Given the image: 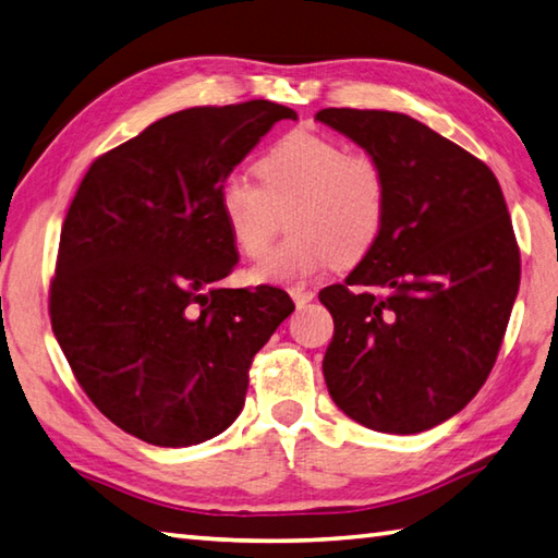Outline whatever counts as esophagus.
Instances as JSON below:
<instances>
[{
	"label": "esophagus",
	"instance_id": "esophagus-1",
	"mask_svg": "<svg viewBox=\"0 0 558 558\" xmlns=\"http://www.w3.org/2000/svg\"><path fill=\"white\" fill-rule=\"evenodd\" d=\"M290 298L294 300V304H298V307H304V304L314 300V292L312 290H304V288H292L290 290Z\"/></svg>",
	"mask_w": 558,
	"mask_h": 558
}]
</instances>
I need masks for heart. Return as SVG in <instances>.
Instances as JSON below:
<instances>
[{
  "instance_id": "b5f03b06",
  "label": "heart",
  "mask_w": 558,
  "mask_h": 558,
  "mask_svg": "<svg viewBox=\"0 0 558 558\" xmlns=\"http://www.w3.org/2000/svg\"><path fill=\"white\" fill-rule=\"evenodd\" d=\"M258 183L227 173L217 189L227 234L246 258H260L270 246L272 205L294 201L288 213L292 236L251 270L266 286H294L322 272L338 256L367 254L387 220L389 181L379 159L345 151L341 142L298 128L282 135L256 163Z\"/></svg>"
}]
</instances>
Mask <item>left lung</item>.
<instances>
[{"mask_svg": "<svg viewBox=\"0 0 558 558\" xmlns=\"http://www.w3.org/2000/svg\"><path fill=\"white\" fill-rule=\"evenodd\" d=\"M316 120L379 159L385 229L343 286L324 355L345 416L413 435L460 413L494 367L520 288L504 191L482 159L403 113L324 108Z\"/></svg>", "mask_w": 558, "mask_h": 558, "instance_id": "obj_1", "label": "left lung"}]
</instances>
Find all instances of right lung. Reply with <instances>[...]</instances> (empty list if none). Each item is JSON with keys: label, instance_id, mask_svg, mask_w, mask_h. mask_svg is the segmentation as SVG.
I'll return each instance as SVG.
<instances>
[{"label": "right lung", "instance_id": "right-lung-1", "mask_svg": "<svg viewBox=\"0 0 558 558\" xmlns=\"http://www.w3.org/2000/svg\"><path fill=\"white\" fill-rule=\"evenodd\" d=\"M288 106L185 108L98 157L60 232L50 322L94 407L159 447L215 438L251 360L292 314L280 288H220L239 254L217 189Z\"/></svg>", "mask_w": 558, "mask_h": 558}]
</instances>
